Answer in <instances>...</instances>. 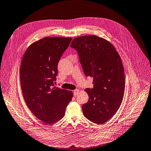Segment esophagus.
Returning a JSON list of instances; mask_svg holds the SVG:
<instances>
[{
    "mask_svg": "<svg viewBox=\"0 0 151 151\" xmlns=\"http://www.w3.org/2000/svg\"><path fill=\"white\" fill-rule=\"evenodd\" d=\"M79 92V91L78 89H76V90H75V91H73V95H74L75 96H76L78 94Z\"/></svg>",
    "mask_w": 151,
    "mask_h": 151,
    "instance_id": "1",
    "label": "esophagus"
}]
</instances>
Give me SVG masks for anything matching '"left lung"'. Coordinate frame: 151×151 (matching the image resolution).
Returning <instances> with one entry per match:
<instances>
[{"instance_id": "left-lung-1", "label": "left lung", "mask_w": 151, "mask_h": 151, "mask_svg": "<svg viewBox=\"0 0 151 151\" xmlns=\"http://www.w3.org/2000/svg\"><path fill=\"white\" fill-rule=\"evenodd\" d=\"M70 47L77 50L85 75L93 78V88L85 89L89 100L82 106L83 115L103 124L116 114L124 98L125 81L121 57L112 44L95 35L75 37Z\"/></svg>"}]
</instances>
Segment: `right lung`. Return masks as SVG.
I'll use <instances>...</instances> for the list:
<instances>
[{
    "label": "right lung",
    "mask_w": 151,
    "mask_h": 151,
    "mask_svg": "<svg viewBox=\"0 0 151 151\" xmlns=\"http://www.w3.org/2000/svg\"><path fill=\"white\" fill-rule=\"evenodd\" d=\"M70 37H46L31 44L20 65L23 96L30 111L46 124L60 120L72 100V91L54 86L58 64L68 47Z\"/></svg>",
    "instance_id": "obj_1"
}]
</instances>
